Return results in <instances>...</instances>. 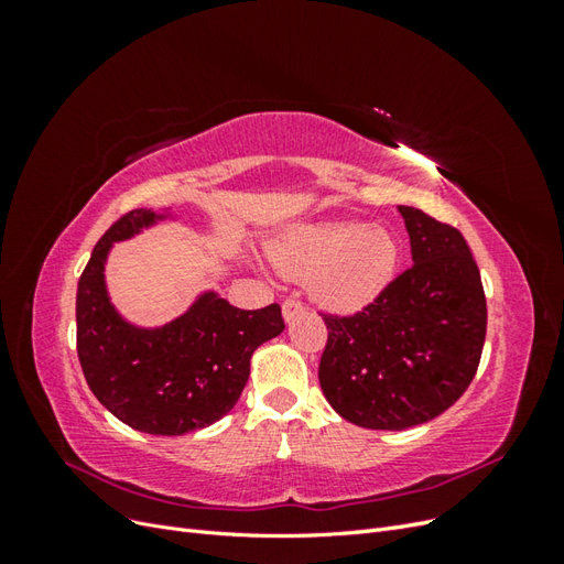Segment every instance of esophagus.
I'll return each instance as SVG.
<instances>
[{
	"label": "esophagus",
	"instance_id": "34e87169",
	"mask_svg": "<svg viewBox=\"0 0 564 564\" xmlns=\"http://www.w3.org/2000/svg\"><path fill=\"white\" fill-rule=\"evenodd\" d=\"M305 311V305L301 303V301H294V299H286L284 303H282V315H284V319L289 322V319H294L296 315H301Z\"/></svg>",
	"mask_w": 564,
	"mask_h": 564
}]
</instances>
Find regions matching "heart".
Here are the masks:
<instances>
[{
	"mask_svg": "<svg viewBox=\"0 0 564 564\" xmlns=\"http://www.w3.org/2000/svg\"><path fill=\"white\" fill-rule=\"evenodd\" d=\"M272 261L289 278H313V294L322 305L355 313L390 284L400 247L381 226L315 224L289 232L272 249Z\"/></svg>",
	"mask_w": 564,
	"mask_h": 564,
	"instance_id": "1",
	"label": "heart"
}]
</instances>
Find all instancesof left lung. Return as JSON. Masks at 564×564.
Here are the masks:
<instances>
[{
    "label": "left lung",
    "instance_id": "obj_1",
    "mask_svg": "<svg viewBox=\"0 0 564 564\" xmlns=\"http://www.w3.org/2000/svg\"><path fill=\"white\" fill-rule=\"evenodd\" d=\"M412 265L352 315L322 313L324 398L346 421L404 431L449 409L470 386L487 334V299L454 226L400 207Z\"/></svg>",
    "mask_w": 564,
    "mask_h": 564
}]
</instances>
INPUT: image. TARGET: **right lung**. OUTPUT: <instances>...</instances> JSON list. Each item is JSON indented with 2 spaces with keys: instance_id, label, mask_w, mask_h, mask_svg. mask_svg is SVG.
Masks as SVG:
<instances>
[{
  "instance_id": "add662e5",
  "label": "right lung",
  "mask_w": 564,
  "mask_h": 564,
  "mask_svg": "<svg viewBox=\"0 0 564 564\" xmlns=\"http://www.w3.org/2000/svg\"><path fill=\"white\" fill-rule=\"evenodd\" d=\"M160 214L117 218L77 284V355L98 402L133 431L183 435L207 429L240 400L253 350L284 329L282 311L235 308L214 292L160 329H139L112 308L104 268L112 242L129 240Z\"/></svg>"
}]
</instances>
